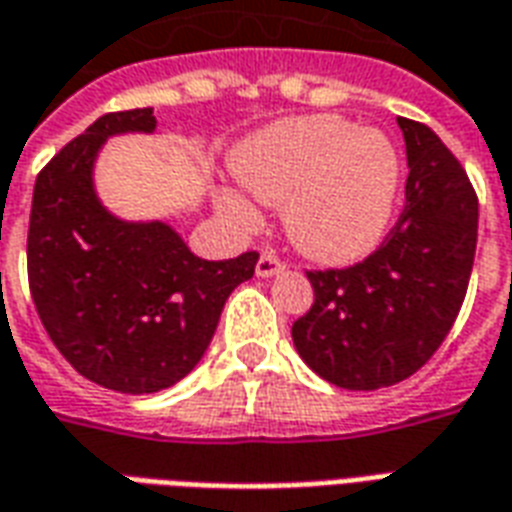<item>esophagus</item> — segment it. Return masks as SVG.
<instances>
[{
	"mask_svg": "<svg viewBox=\"0 0 512 512\" xmlns=\"http://www.w3.org/2000/svg\"><path fill=\"white\" fill-rule=\"evenodd\" d=\"M285 268V263L279 260L277 252H271V249H266L263 255H260V260H257V277H274V274H279Z\"/></svg>",
	"mask_w": 512,
	"mask_h": 512,
	"instance_id": "esophagus-1",
	"label": "esophagus"
}]
</instances>
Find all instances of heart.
<instances>
[{
    "instance_id": "obj_1",
    "label": "heart",
    "mask_w": 512,
    "mask_h": 512,
    "mask_svg": "<svg viewBox=\"0 0 512 512\" xmlns=\"http://www.w3.org/2000/svg\"><path fill=\"white\" fill-rule=\"evenodd\" d=\"M235 180L255 200L285 205V230L318 263H354L370 255L392 222L400 158L392 142L337 115L282 120L233 153ZM219 208L238 227L257 211L222 191Z\"/></svg>"
}]
</instances>
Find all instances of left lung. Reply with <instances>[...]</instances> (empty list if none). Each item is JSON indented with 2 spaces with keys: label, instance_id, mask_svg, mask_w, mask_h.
<instances>
[{
  "label": "left lung",
  "instance_id": "1",
  "mask_svg": "<svg viewBox=\"0 0 512 512\" xmlns=\"http://www.w3.org/2000/svg\"><path fill=\"white\" fill-rule=\"evenodd\" d=\"M406 139V205L384 244L348 268L307 271L315 301L293 323L307 365L343 389L414 376L461 312L477 249V194L461 161L425 123L397 117Z\"/></svg>",
  "mask_w": 512,
  "mask_h": 512
}]
</instances>
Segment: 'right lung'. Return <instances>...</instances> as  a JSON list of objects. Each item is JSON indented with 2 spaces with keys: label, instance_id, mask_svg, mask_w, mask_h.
Wrapping results in <instances>:
<instances>
[{
  "label": "right lung",
  "instance_id": "1",
  "mask_svg": "<svg viewBox=\"0 0 512 512\" xmlns=\"http://www.w3.org/2000/svg\"><path fill=\"white\" fill-rule=\"evenodd\" d=\"M153 128V109L98 117L40 169L29 213V293L51 343L76 373L126 395L189 376L227 296L257 266V252L202 260L169 224L123 222L101 205L98 150Z\"/></svg>",
  "mask_w": 512,
  "mask_h": 512
}]
</instances>
